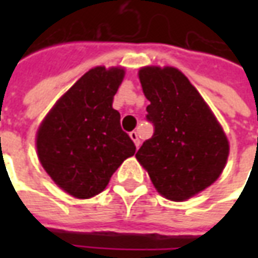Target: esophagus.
Listing matches in <instances>:
<instances>
[{
    "label": "esophagus",
    "instance_id": "1",
    "mask_svg": "<svg viewBox=\"0 0 258 258\" xmlns=\"http://www.w3.org/2000/svg\"><path fill=\"white\" fill-rule=\"evenodd\" d=\"M130 138L134 141L135 146H140V138H138V133L137 131H131L130 133Z\"/></svg>",
    "mask_w": 258,
    "mask_h": 258
}]
</instances>
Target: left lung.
<instances>
[{"label": "left lung", "mask_w": 258, "mask_h": 258, "mask_svg": "<svg viewBox=\"0 0 258 258\" xmlns=\"http://www.w3.org/2000/svg\"><path fill=\"white\" fill-rule=\"evenodd\" d=\"M146 118L155 127L137 160L166 199L184 202L216 181L227 164L229 144L209 105L178 69L140 70Z\"/></svg>", "instance_id": "8db88e82"}]
</instances>
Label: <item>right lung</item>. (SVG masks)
<instances>
[{
    "label": "right lung",
    "mask_w": 258,
    "mask_h": 258,
    "mask_svg": "<svg viewBox=\"0 0 258 258\" xmlns=\"http://www.w3.org/2000/svg\"><path fill=\"white\" fill-rule=\"evenodd\" d=\"M123 68L91 69L53 105L37 131L40 163L53 182L77 199L106 188L135 145L120 125L113 96Z\"/></svg>",
    "instance_id": "right-lung-1"
}]
</instances>
